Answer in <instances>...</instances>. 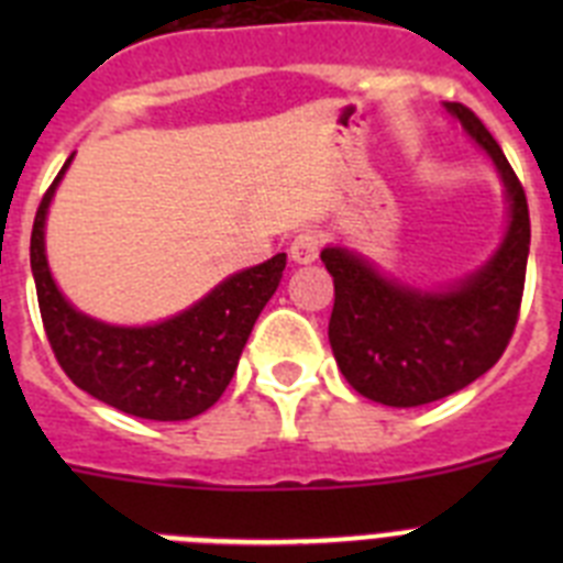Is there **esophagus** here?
I'll return each mask as SVG.
<instances>
[{"mask_svg": "<svg viewBox=\"0 0 563 563\" xmlns=\"http://www.w3.org/2000/svg\"><path fill=\"white\" fill-rule=\"evenodd\" d=\"M318 251H321V233L305 231L292 239L290 245V258L296 265H312L318 258Z\"/></svg>", "mask_w": 563, "mask_h": 563, "instance_id": "esophagus-1", "label": "esophagus"}]
</instances>
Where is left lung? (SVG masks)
<instances>
[{
    "label": "left lung",
    "mask_w": 563,
    "mask_h": 563,
    "mask_svg": "<svg viewBox=\"0 0 563 563\" xmlns=\"http://www.w3.org/2000/svg\"><path fill=\"white\" fill-rule=\"evenodd\" d=\"M445 109L490 154L507 188L510 225L490 262L449 290H417L346 247L321 251L335 285L330 343L338 369L357 395L395 409L442 400L485 375L510 343L525 292V188L485 123L462 103Z\"/></svg>",
    "instance_id": "left-lung-1"
}]
</instances>
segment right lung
Instances as JSON below:
<instances>
[{
  "label": "right lung",
  "mask_w": 563,
  "mask_h": 563,
  "mask_svg": "<svg viewBox=\"0 0 563 563\" xmlns=\"http://www.w3.org/2000/svg\"><path fill=\"white\" fill-rule=\"evenodd\" d=\"M73 154L42 197L30 233L38 310L56 361L78 389L143 420H191L228 389L247 335L276 292L287 256L233 273L180 316L152 327H112L58 292L44 256V220Z\"/></svg>",
  "instance_id": "obj_1"
}]
</instances>
